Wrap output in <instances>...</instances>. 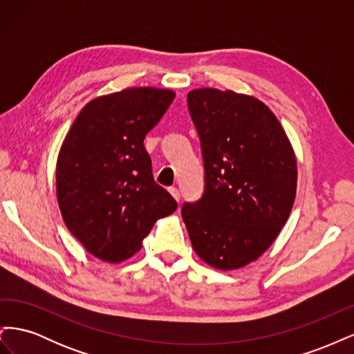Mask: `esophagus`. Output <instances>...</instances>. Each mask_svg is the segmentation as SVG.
Returning <instances> with one entry per match:
<instances>
[{
	"label": "esophagus",
	"instance_id": "1",
	"mask_svg": "<svg viewBox=\"0 0 354 354\" xmlns=\"http://www.w3.org/2000/svg\"><path fill=\"white\" fill-rule=\"evenodd\" d=\"M168 190H169V194L173 195V198L178 202L180 201V192H178V189L177 187H169Z\"/></svg>",
	"mask_w": 354,
	"mask_h": 354
}]
</instances>
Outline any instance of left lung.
Segmentation results:
<instances>
[{
	"instance_id": "8db88e82",
	"label": "left lung",
	"mask_w": 354,
	"mask_h": 354,
	"mask_svg": "<svg viewBox=\"0 0 354 354\" xmlns=\"http://www.w3.org/2000/svg\"><path fill=\"white\" fill-rule=\"evenodd\" d=\"M199 134L205 190L181 217L199 259L218 270L239 269L270 248L291 214L297 159L267 106L232 90L187 94Z\"/></svg>"
}]
</instances>
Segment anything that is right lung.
Here are the masks:
<instances>
[{"mask_svg": "<svg viewBox=\"0 0 354 354\" xmlns=\"http://www.w3.org/2000/svg\"><path fill=\"white\" fill-rule=\"evenodd\" d=\"M174 97L153 87L100 95L84 106L62 143L56 189L63 221L103 261L130 259L156 220L177 209L153 180L143 145Z\"/></svg>", "mask_w": 354, "mask_h": 354, "instance_id": "obj_1", "label": "right lung"}]
</instances>
